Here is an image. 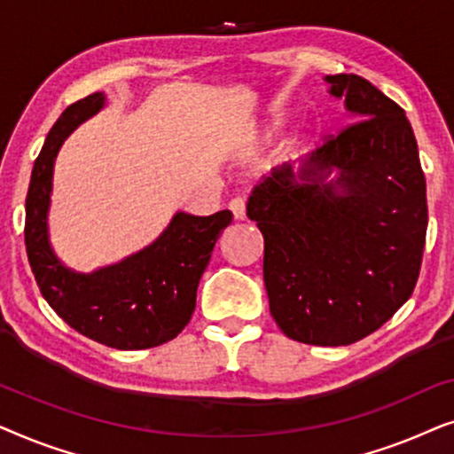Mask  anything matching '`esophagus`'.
Returning <instances> with one entry per match:
<instances>
[{
	"label": "esophagus",
	"instance_id": "34e87169",
	"mask_svg": "<svg viewBox=\"0 0 454 454\" xmlns=\"http://www.w3.org/2000/svg\"><path fill=\"white\" fill-rule=\"evenodd\" d=\"M229 208H231V213L238 221L246 219V202L241 200V198H233V200L229 202Z\"/></svg>",
	"mask_w": 454,
	"mask_h": 454
}]
</instances>
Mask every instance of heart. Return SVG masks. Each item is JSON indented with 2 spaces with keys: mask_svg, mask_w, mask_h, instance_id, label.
<instances>
[{
  "mask_svg": "<svg viewBox=\"0 0 454 454\" xmlns=\"http://www.w3.org/2000/svg\"><path fill=\"white\" fill-rule=\"evenodd\" d=\"M285 128V121L283 120H275V121H272L270 123V126H269V129H266V138H275V136H278V134H281V129Z\"/></svg>",
  "mask_w": 454,
  "mask_h": 454,
  "instance_id": "obj_1",
  "label": "heart"
}]
</instances>
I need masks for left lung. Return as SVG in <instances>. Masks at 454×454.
I'll return each instance as SVG.
<instances>
[{
    "label": "left lung",
    "instance_id": "1",
    "mask_svg": "<svg viewBox=\"0 0 454 454\" xmlns=\"http://www.w3.org/2000/svg\"><path fill=\"white\" fill-rule=\"evenodd\" d=\"M356 123L254 185L270 314L289 339L368 337L413 294L427 202L418 142L399 105L356 74L326 76Z\"/></svg>",
    "mask_w": 454,
    "mask_h": 454
}]
</instances>
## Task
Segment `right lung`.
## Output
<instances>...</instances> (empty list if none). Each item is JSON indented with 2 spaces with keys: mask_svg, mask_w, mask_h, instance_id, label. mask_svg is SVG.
Listing matches in <instances>:
<instances>
[{
  "mask_svg": "<svg viewBox=\"0 0 454 454\" xmlns=\"http://www.w3.org/2000/svg\"><path fill=\"white\" fill-rule=\"evenodd\" d=\"M95 92L67 107L49 129L27 196L24 241L43 297L74 331L114 349H148L176 339L196 308V289L229 210L210 216L173 215L151 246L92 272L67 269L49 244L53 167L64 140L105 107Z\"/></svg>",
  "mask_w": 454,
  "mask_h": 454,
  "instance_id": "right-lung-1",
  "label": "right lung"
}]
</instances>
